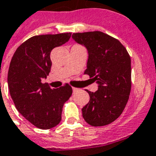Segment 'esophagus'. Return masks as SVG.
Masks as SVG:
<instances>
[{
	"label": "esophagus",
	"instance_id": "34e87169",
	"mask_svg": "<svg viewBox=\"0 0 156 156\" xmlns=\"http://www.w3.org/2000/svg\"><path fill=\"white\" fill-rule=\"evenodd\" d=\"M73 93H76V92H77L78 91V89H77V88H73Z\"/></svg>",
	"mask_w": 156,
	"mask_h": 156
}]
</instances>
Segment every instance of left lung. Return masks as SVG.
I'll use <instances>...</instances> for the list:
<instances>
[{"instance_id": "left-lung-1", "label": "left lung", "mask_w": 156, "mask_h": 156, "mask_svg": "<svg viewBox=\"0 0 156 156\" xmlns=\"http://www.w3.org/2000/svg\"><path fill=\"white\" fill-rule=\"evenodd\" d=\"M72 38L89 52L84 74L98 84L95 93L86 90L89 102L82 108L91 126H104L122 114L131 90V58L117 39L99 31L73 33Z\"/></svg>"}]
</instances>
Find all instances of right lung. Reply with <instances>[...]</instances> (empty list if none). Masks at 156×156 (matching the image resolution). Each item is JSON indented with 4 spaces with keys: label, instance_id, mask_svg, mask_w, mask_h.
<instances>
[{
    "label": "right lung",
    "instance_id": "right-lung-1",
    "mask_svg": "<svg viewBox=\"0 0 156 156\" xmlns=\"http://www.w3.org/2000/svg\"><path fill=\"white\" fill-rule=\"evenodd\" d=\"M72 33L34 36L18 47L8 72L9 94L15 107L36 127L49 129L60 123L63 105L72 94L68 84L52 89L42 83L51 69L50 53L69 41Z\"/></svg>",
    "mask_w": 156,
    "mask_h": 156
}]
</instances>
